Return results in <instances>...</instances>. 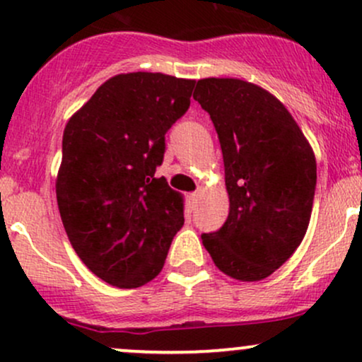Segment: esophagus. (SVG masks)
I'll return each mask as SVG.
<instances>
[{
    "label": "esophagus",
    "instance_id": "obj_1",
    "mask_svg": "<svg viewBox=\"0 0 362 362\" xmlns=\"http://www.w3.org/2000/svg\"><path fill=\"white\" fill-rule=\"evenodd\" d=\"M187 199H189V206L190 209H195V206H197V199H199V194L197 192H192L187 195Z\"/></svg>",
    "mask_w": 362,
    "mask_h": 362
}]
</instances>
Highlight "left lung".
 <instances>
[{
    "instance_id": "8db88e82",
    "label": "left lung",
    "mask_w": 362,
    "mask_h": 362,
    "mask_svg": "<svg viewBox=\"0 0 362 362\" xmlns=\"http://www.w3.org/2000/svg\"><path fill=\"white\" fill-rule=\"evenodd\" d=\"M194 100L211 115L224 161L230 214L201 236L216 267L262 281L300 247L308 230L317 161L308 139L267 90L238 78L199 80Z\"/></svg>"
}]
</instances>
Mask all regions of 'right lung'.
Wrapping results in <instances>:
<instances>
[{
  "instance_id": "1",
  "label": "right lung",
  "mask_w": 362,
  "mask_h": 362,
  "mask_svg": "<svg viewBox=\"0 0 362 362\" xmlns=\"http://www.w3.org/2000/svg\"><path fill=\"white\" fill-rule=\"evenodd\" d=\"M194 85L163 73L117 74L66 124L56 180L61 219L83 264L112 286L155 279L184 226V197L155 173Z\"/></svg>"
}]
</instances>
